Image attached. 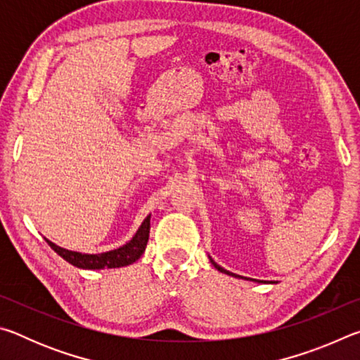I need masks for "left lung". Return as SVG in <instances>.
Returning <instances> with one entry per match:
<instances>
[{
    "label": "left lung",
    "instance_id": "obj_1",
    "mask_svg": "<svg viewBox=\"0 0 360 360\" xmlns=\"http://www.w3.org/2000/svg\"><path fill=\"white\" fill-rule=\"evenodd\" d=\"M211 262H212V260H211ZM212 265H214V266L217 268V270H219V271H222V273H227V275H231V276H235V275H233V273H230V271H227V270H224V268H222V266H219L217 264H214V262H212Z\"/></svg>",
    "mask_w": 360,
    "mask_h": 360
}]
</instances>
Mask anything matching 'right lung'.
<instances>
[{"label": "right lung", "instance_id": "1", "mask_svg": "<svg viewBox=\"0 0 360 360\" xmlns=\"http://www.w3.org/2000/svg\"><path fill=\"white\" fill-rule=\"evenodd\" d=\"M149 229H150V216L144 219L141 227L136 231V235L133 236L130 243H127L125 246L114 251L103 252V254H81V252H72L68 249H63L57 245H53L52 241H47V245L56 251L60 257L70 262L71 265L77 268H89V270H98V268H119L130 265L133 262H136L141 254L144 252L146 245L149 240Z\"/></svg>", "mask_w": 360, "mask_h": 360}]
</instances>
